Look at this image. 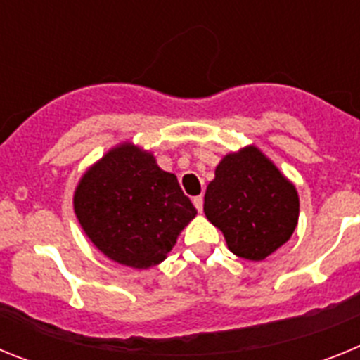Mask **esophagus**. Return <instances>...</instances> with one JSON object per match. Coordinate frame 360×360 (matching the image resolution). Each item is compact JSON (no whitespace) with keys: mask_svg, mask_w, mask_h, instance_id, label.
Listing matches in <instances>:
<instances>
[{"mask_svg":"<svg viewBox=\"0 0 360 360\" xmlns=\"http://www.w3.org/2000/svg\"><path fill=\"white\" fill-rule=\"evenodd\" d=\"M193 203H195L196 211L198 212L203 211V196H195V198H193Z\"/></svg>","mask_w":360,"mask_h":360,"instance_id":"1","label":"esophagus"}]
</instances>
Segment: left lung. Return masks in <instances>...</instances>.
Instances as JSON below:
<instances>
[{"label":"left lung","instance_id":"8db88e82","mask_svg":"<svg viewBox=\"0 0 360 360\" xmlns=\"http://www.w3.org/2000/svg\"><path fill=\"white\" fill-rule=\"evenodd\" d=\"M203 212L232 254L262 262L287 243L299 218L294 184L256 146L229 153L205 191Z\"/></svg>","mask_w":360,"mask_h":360}]
</instances>
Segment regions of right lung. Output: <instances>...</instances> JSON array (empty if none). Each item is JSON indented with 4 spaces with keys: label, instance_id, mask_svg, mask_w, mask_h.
Returning a JSON list of instances; mask_svg holds the SVG:
<instances>
[{
    "label": "right lung",
    "instance_id": "add662e5",
    "mask_svg": "<svg viewBox=\"0 0 360 360\" xmlns=\"http://www.w3.org/2000/svg\"><path fill=\"white\" fill-rule=\"evenodd\" d=\"M73 209L104 256L131 269L162 263L196 216L176 176L131 142L108 151L82 174Z\"/></svg>",
    "mask_w": 360,
    "mask_h": 360
}]
</instances>
